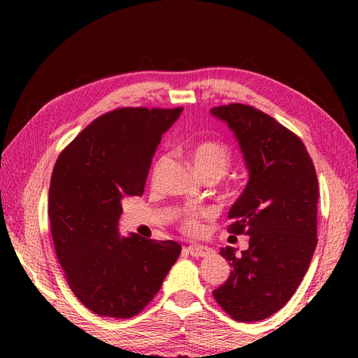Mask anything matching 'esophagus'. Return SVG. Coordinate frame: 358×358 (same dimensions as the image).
Wrapping results in <instances>:
<instances>
[{
    "label": "esophagus",
    "mask_w": 358,
    "mask_h": 358,
    "mask_svg": "<svg viewBox=\"0 0 358 358\" xmlns=\"http://www.w3.org/2000/svg\"><path fill=\"white\" fill-rule=\"evenodd\" d=\"M185 252L192 255L195 258H201V257H208L210 254V249L206 246H200V245H192L185 248Z\"/></svg>",
    "instance_id": "esophagus-1"
}]
</instances>
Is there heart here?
I'll return each mask as SVG.
<instances>
[{
    "mask_svg": "<svg viewBox=\"0 0 358 358\" xmlns=\"http://www.w3.org/2000/svg\"><path fill=\"white\" fill-rule=\"evenodd\" d=\"M192 162L195 169L203 177L212 175L215 178H222L232 166V154L224 144L218 141H201L195 144L192 149ZM200 217L201 212L195 209H186L180 214L178 223L180 229L185 234H195L200 229Z\"/></svg>",
    "mask_w": 358,
    "mask_h": 358,
    "instance_id": "obj_1",
    "label": "heart"
}]
</instances>
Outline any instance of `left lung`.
<instances>
[{
	"mask_svg": "<svg viewBox=\"0 0 358 358\" xmlns=\"http://www.w3.org/2000/svg\"><path fill=\"white\" fill-rule=\"evenodd\" d=\"M238 140L249 181L227 214L232 235H249L235 255L222 248L231 275L212 295L237 322L275 314L294 295L317 246L318 180L303 141L268 113L231 103L212 108Z\"/></svg>",
	"mask_w": 358,
	"mask_h": 358,
	"instance_id": "1",
	"label": "left lung"
}]
</instances>
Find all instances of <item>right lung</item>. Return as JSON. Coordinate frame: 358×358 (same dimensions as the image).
Wrapping results in <instances>:
<instances>
[{"label": "right lung", "mask_w": 358, "mask_h": 358, "mask_svg": "<svg viewBox=\"0 0 358 358\" xmlns=\"http://www.w3.org/2000/svg\"><path fill=\"white\" fill-rule=\"evenodd\" d=\"M183 108H121L94 120L59 154L49 187L57 258L77 299L101 317L146 308L180 257L177 241L121 237L123 204L141 196L162 135Z\"/></svg>", "instance_id": "1"}]
</instances>
